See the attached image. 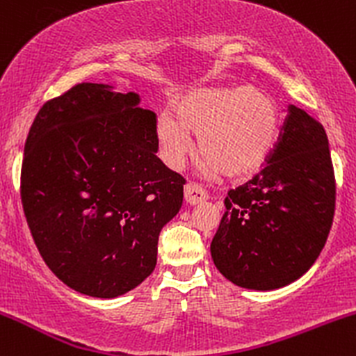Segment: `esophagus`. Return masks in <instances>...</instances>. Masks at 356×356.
<instances>
[{
    "instance_id": "1",
    "label": "esophagus",
    "mask_w": 356,
    "mask_h": 356,
    "mask_svg": "<svg viewBox=\"0 0 356 356\" xmlns=\"http://www.w3.org/2000/svg\"><path fill=\"white\" fill-rule=\"evenodd\" d=\"M184 197H186V202L189 206H197V204H202L207 199L206 191L202 189L197 184L189 182L186 187H184Z\"/></svg>"
}]
</instances>
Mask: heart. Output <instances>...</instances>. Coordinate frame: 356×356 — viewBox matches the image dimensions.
Listing matches in <instances>:
<instances>
[{
  "instance_id": "heart-1",
  "label": "heart",
  "mask_w": 356,
  "mask_h": 356,
  "mask_svg": "<svg viewBox=\"0 0 356 356\" xmlns=\"http://www.w3.org/2000/svg\"><path fill=\"white\" fill-rule=\"evenodd\" d=\"M169 115L157 120L162 159L179 169L192 152H199L212 174L246 179L259 172L276 147L280 108L266 90L254 87H209L175 97Z\"/></svg>"
}]
</instances>
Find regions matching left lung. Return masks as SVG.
<instances>
[{
	"label": "left lung",
	"instance_id": "obj_1",
	"mask_svg": "<svg viewBox=\"0 0 356 356\" xmlns=\"http://www.w3.org/2000/svg\"><path fill=\"white\" fill-rule=\"evenodd\" d=\"M334 195L325 129L289 105L264 169L224 199L226 212L211 243L216 268L236 286L257 291L300 280L328 239Z\"/></svg>",
	"mask_w": 356,
	"mask_h": 356
}]
</instances>
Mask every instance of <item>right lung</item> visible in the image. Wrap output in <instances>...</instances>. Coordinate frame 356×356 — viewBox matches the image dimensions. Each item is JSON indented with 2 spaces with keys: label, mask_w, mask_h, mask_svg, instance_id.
<instances>
[{
  "label": "right lung",
  "mask_w": 356,
  "mask_h": 356,
  "mask_svg": "<svg viewBox=\"0 0 356 356\" xmlns=\"http://www.w3.org/2000/svg\"><path fill=\"white\" fill-rule=\"evenodd\" d=\"M137 93L80 83L40 108L22 167V202L53 275L81 295L117 298L157 263L184 179L157 157L155 113Z\"/></svg>",
  "instance_id": "right-lung-1"
}]
</instances>
